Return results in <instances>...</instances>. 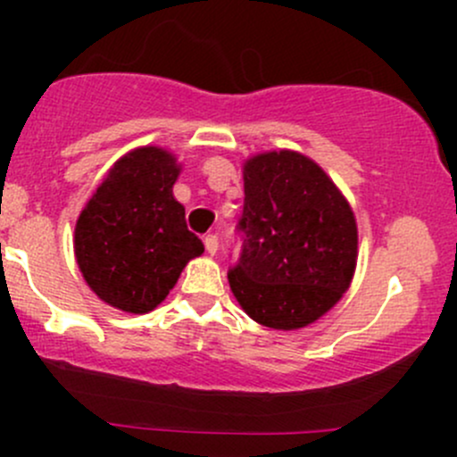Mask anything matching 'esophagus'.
I'll return each instance as SVG.
<instances>
[{"mask_svg": "<svg viewBox=\"0 0 457 457\" xmlns=\"http://www.w3.org/2000/svg\"><path fill=\"white\" fill-rule=\"evenodd\" d=\"M204 245H206V251L211 255H214L219 251V236H214V234H208L206 238H204Z\"/></svg>", "mask_w": 457, "mask_h": 457, "instance_id": "obj_1", "label": "esophagus"}]
</instances>
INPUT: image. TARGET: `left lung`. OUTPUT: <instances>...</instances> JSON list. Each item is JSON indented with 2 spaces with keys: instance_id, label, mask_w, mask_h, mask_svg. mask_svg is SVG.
Masks as SVG:
<instances>
[{
  "instance_id": "1",
  "label": "left lung",
  "mask_w": 457,
  "mask_h": 457,
  "mask_svg": "<svg viewBox=\"0 0 457 457\" xmlns=\"http://www.w3.org/2000/svg\"><path fill=\"white\" fill-rule=\"evenodd\" d=\"M243 253L228 272L251 320L296 330L339 303L356 269V219L327 171L295 150H270L243 165Z\"/></svg>"
}]
</instances>
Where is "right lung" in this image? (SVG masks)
<instances>
[{
	"mask_svg": "<svg viewBox=\"0 0 457 457\" xmlns=\"http://www.w3.org/2000/svg\"><path fill=\"white\" fill-rule=\"evenodd\" d=\"M180 170L174 152L159 145L130 150L79 214V270L94 295L120 312H152L188 262L204 253L174 197Z\"/></svg>",
	"mask_w": 457,
	"mask_h": 457,
	"instance_id": "add662e5",
	"label": "right lung"
}]
</instances>
